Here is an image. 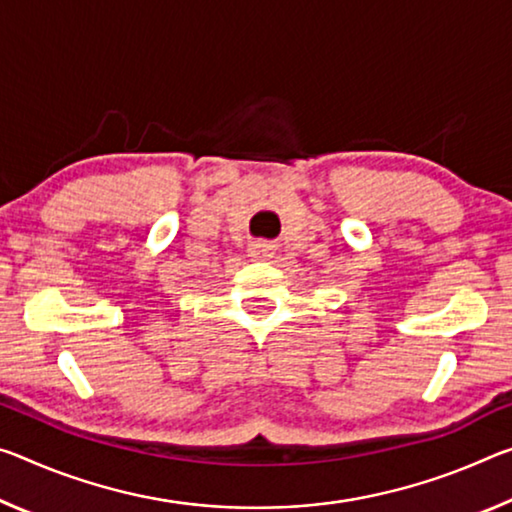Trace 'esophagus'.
<instances>
[{
    "label": "esophagus",
    "mask_w": 512,
    "mask_h": 512,
    "mask_svg": "<svg viewBox=\"0 0 512 512\" xmlns=\"http://www.w3.org/2000/svg\"><path fill=\"white\" fill-rule=\"evenodd\" d=\"M248 253L255 259H269L273 257V246L269 241H255L248 246Z\"/></svg>",
    "instance_id": "esophagus-1"
}]
</instances>
